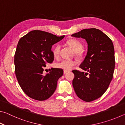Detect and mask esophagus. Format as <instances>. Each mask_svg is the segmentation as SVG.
Segmentation results:
<instances>
[{
    "mask_svg": "<svg viewBox=\"0 0 125 125\" xmlns=\"http://www.w3.org/2000/svg\"><path fill=\"white\" fill-rule=\"evenodd\" d=\"M68 71H65V70H64V71H63V73H64V74H65V73H67V72H68Z\"/></svg>",
    "mask_w": 125,
    "mask_h": 125,
    "instance_id": "1",
    "label": "esophagus"
}]
</instances>
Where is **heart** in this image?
Wrapping results in <instances>:
<instances>
[{"label": "heart", "mask_w": 125, "mask_h": 125, "mask_svg": "<svg viewBox=\"0 0 125 125\" xmlns=\"http://www.w3.org/2000/svg\"><path fill=\"white\" fill-rule=\"evenodd\" d=\"M67 44L74 52L77 53L78 56H80L82 54L81 51L83 49V46L79 41L76 39H71L67 41ZM61 49V45L57 44L54 46L53 49V54L54 57H57L60 53ZM77 64L76 61L73 60H63L60 62L57 63L55 64L56 67L60 69H64L65 71L70 70Z\"/></svg>", "instance_id": "1"}]
</instances>
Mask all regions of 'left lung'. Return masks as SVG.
<instances>
[{"label": "left lung", "mask_w": 125, "mask_h": 125, "mask_svg": "<svg viewBox=\"0 0 125 125\" xmlns=\"http://www.w3.org/2000/svg\"><path fill=\"white\" fill-rule=\"evenodd\" d=\"M72 36L85 40L88 51L80 65L85 73L74 70L72 84L77 95L86 102L104 94L113 77L115 51L111 40L100 30L83 29Z\"/></svg>", "instance_id": "1"}]
</instances>
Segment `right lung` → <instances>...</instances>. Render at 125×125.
<instances>
[{
    "mask_svg": "<svg viewBox=\"0 0 125 125\" xmlns=\"http://www.w3.org/2000/svg\"><path fill=\"white\" fill-rule=\"evenodd\" d=\"M64 37L33 30L19 41L14 56L15 74L21 88L30 98L45 100L56 90L63 69L52 68L46 74L43 72L46 64L53 61L52 46Z\"/></svg>",
    "mask_w": 125,
    "mask_h": 125,
    "instance_id": "obj_1",
    "label": "right lung"
}]
</instances>
